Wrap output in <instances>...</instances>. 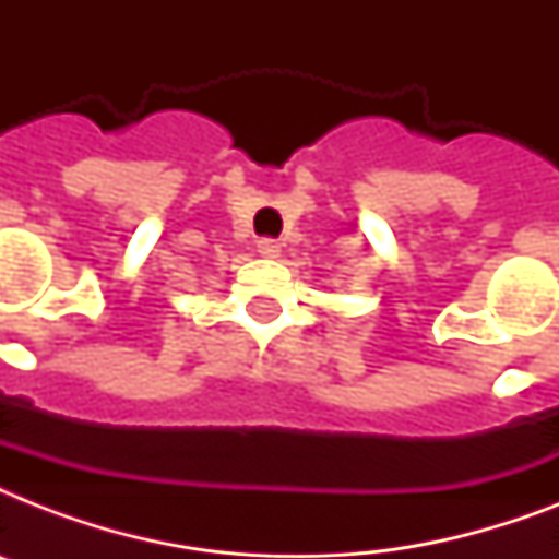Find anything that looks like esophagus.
I'll return each mask as SVG.
<instances>
[{
	"label": "esophagus",
	"instance_id": "1",
	"mask_svg": "<svg viewBox=\"0 0 559 559\" xmlns=\"http://www.w3.org/2000/svg\"><path fill=\"white\" fill-rule=\"evenodd\" d=\"M258 254H261V258H266V261H272V258H278L281 254V243L278 240L263 237V240H258Z\"/></svg>",
	"mask_w": 559,
	"mask_h": 559
}]
</instances>
